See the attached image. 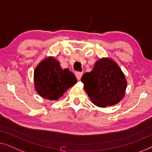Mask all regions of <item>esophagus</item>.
<instances>
[{
    "label": "esophagus",
    "instance_id": "obj_1",
    "mask_svg": "<svg viewBox=\"0 0 152 152\" xmlns=\"http://www.w3.org/2000/svg\"><path fill=\"white\" fill-rule=\"evenodd\" d=\"M83 72H77L75 73L76 77L78 80H80V79L81 78V77H82V76H83Z\"/></svg>",
    "mask_w": 152,
    "mask_h": 152
}]
</instances>
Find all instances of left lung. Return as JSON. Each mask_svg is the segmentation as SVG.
Returning <instances> with one entry per match:
<instances>
[{
    "instance_id": "left-lung-1",
    "label": "left lung",
    "mask_w": 152,
    "mask_h": 152,
    "mask_svg": "<svg viewBox=\"0 0 152 152\" xmlns=\"http://www.w3.org/2000/svg\"><path fill=\"white\" fill-rule=\"evenodd\" d=\"M81 81L91 101L100 107L114 105L125 96L127 80L114 60L102 58L92 71L83 74Z\"/></svg>"
}]
</instances>
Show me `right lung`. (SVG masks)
I'll return each instance as SVG.
<instances>
[{
    "instance_id": "right-lung-1",
    "label": "right lung",
    "mask_w": 152,
    "mask_h": 152,
    "mask_svg": "<svg viewBox=\"0 0 152 152\" xmlns=\"http://www.w3.org/2000/svg\"><path fill=\"white\" fill-rule=\"evenodd\" d=\"M34 87L45 99L57 100L77 83L74 74L68 69H63L54 57H47L34 69Z\"/></svg>"
}]
</instances>
